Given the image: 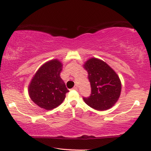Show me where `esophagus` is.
Here are the masks:
<instances>
[{
	"instance_id": "esophagus-1",
	"label": "esophagus",
	"mask_w": 151,
	"mask_h": 151,
	"mask_svg": "<svg viewBox=\"0 0 151 151\" xmlns=\"http://www.w3.org/2000/svg\"><path fill=\"white\" fill-rule=\"evenodd\" d=\"M73 90H76V91H77V90H78V86H77V85L74 86V87L73 88Z\"/></svg>"
}]
</instances>
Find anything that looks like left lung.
Returning <instances> with one entry per match:
<instances>
[{"label":"left lung","mask_w":151,"mask_h":151,"mask_svg":"<svg viewBox=\"0 0 151 151\" xmlns=\"http://www.w3.org/2000/svg\"><path fill=\"white\" fill-rule=\"evenodd\" d=\"M88 72L91 94L83 98L88 106L97 111H106L114 106L120 96L122 84L114 70L102 60L91 58L83 65Z\"/></svg>","instance_id":"8db88e82"}]
</instances>
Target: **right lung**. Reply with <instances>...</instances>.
<instances>
[{
	"mask_svg": "<svg viewBox=\"0 0 151 151\" xmlns=\"http://www.w3.org/2000/svg\"><path fill=\"white\" fill-rule=\"evenodd\" d=\"M63 63L51 60L41 66L28 86L31 100L40 108L49 111L56 108L65 99L69 90L60 78Z\"/></svg>",
	"mask_w": 151,
	"mask_h": 151,
	"instance_id": "add662e5",
	"label": "right lung"
}]
</instances>
